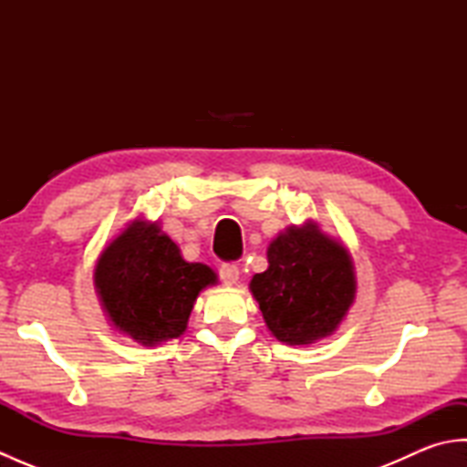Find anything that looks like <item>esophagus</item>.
I'll return each mask as SVG.
<instances>
[{
  "label": "esophagus",
  "instance_id": "34e87169",
  "mask_svg": "<svg viewBox=\"0 0 467 467\" xmlns=\"http://www.w3.org/2000/svg\"><path fill=\"white\" fill-rule=\"evenodd\" d=\"M221 279L226 286H234L241 279V271L236 265H223L221 266Z\"/></svg>",
  "mask_w": 467,
  "mask_h": 467
}]
</instances>
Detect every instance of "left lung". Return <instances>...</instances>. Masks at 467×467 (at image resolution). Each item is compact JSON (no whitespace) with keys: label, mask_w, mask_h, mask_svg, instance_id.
<instances>
[{"label":"left lung","mask_w":467,"mask_h":467,"mask_svg":"<svg viewBox=\"0 0 467 467\" xmlns=\"http://www.w3.org/2000/svg\"><path fill=\"white\" fill-rule=\"evenodd\" d=\"M269 269L249 289L271 335L285 345H313L345 321L357 295L353 259L343 241L306 218L266 246Z\"/></svg>","instance_id":"obj_1"}]
</instances>
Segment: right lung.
<instances>
[{"instance_id":"1","label":"right lung","mask_w":467,"mask_h":467,"mask_svg":"<svg viewBox=\"0 0 467 467\" xmlns=\"http://www.w3.org/2000/svg\"><path fill=\"white\" fill-rule=\"evenodd\" d=\"M218 283L208 265L182 259L158 221L136 216L104 246L94 285L108 321L144 347L178 339L192 306Z\"/></svg>"}]
</instances>
